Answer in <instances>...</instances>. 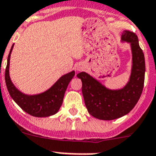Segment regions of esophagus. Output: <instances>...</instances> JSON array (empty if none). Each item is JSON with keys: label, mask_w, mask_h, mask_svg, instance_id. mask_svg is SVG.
Masks as SVG:
<instances>
[{"label": "esophagus", "mask_w": 156, "mask_h": 156, "mask_svg": "<svg viewBox=\"0 0 156 156\" xmlns=\"http://www.w3.org/2000/svg\"><path fill=\"white\" fill-rule=\"evenodd\" d=\"M82 69H83V66H82V65H80V64H79V65H78L76 67V70L78 71H81V70H82Z\"/></svg>", "instance_id": "34e87169"}]
</instances>
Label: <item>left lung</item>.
Returning <instances> with one entry per match:
<instances>
[{
    "instance_id": "obj_1",
    "label": "left lung",
    "mask_w": 156,
    "mask_h": 156,
    "mask_svg": "<svg viewBox=\"0 0 156 156\" xmlns=\"http://www.w3.org/2000/svg\"><path fill=\"white\" fill-rule=\"evenodd\" d=\"M121 41L130 43L132 66L129 81L123 88L110 89L86 72L77 77L82 82V94L89 114L95 118L112 120L130 113L139 100L144 87L145 62L142 50L135 33L124 31Z\"/></svg>"
}]
</instances>
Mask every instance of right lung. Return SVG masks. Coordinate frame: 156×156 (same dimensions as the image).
Instances as JSON below:
<instances>
[{
    "mask_svg": "<svg viewBox=\"0 0 156 156\" xmlns=\"http://www.w3.org/2000/svg\"><path fill=\"white\" fill-rule=\"evenodd\" d=\"M14 44L8 57L5 69V82L10 95L24 111L36 117H47L58 112L62 105L64 93L68 84L75 76V71L64 75L47 91L36 95H27L19 91L11 80L9 75L10 57Z\"/></svg>",
    "mask_w": 156,
    "mask_h": 156,
    "instance_id": "1",
    "label": "right lung"
}]
</instances>
